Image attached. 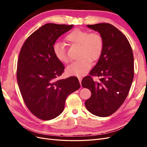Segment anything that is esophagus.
<instances>
[{
	"mask_svg": "<svg viewBox=\"0 0 147 147\" xmlns=\"http://www.w3.org/2000/svg\"><path fill=\"white\" fill-rule=\"evenodd\" d=\"M78 80H79V82H80V83L81 86H82V77H78Z\"/></svg>",
	"mask_w": 147,
	"mask_h": 147,
	"instance_id": "1",
	"label": "esophagus"
}]
</instances>
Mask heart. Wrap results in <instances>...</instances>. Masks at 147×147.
Wrapping results in <instances>:
<instances>
[{
    "instance_id": "heart-1",
    "label": "heart",
    "mask_w": 147,
    "mask_h": 147,
    "mask_svg": "<svg viewBox=\"0 0 147 147\" xmlns=\"http://www.w3.org/2000/svg\"><path fill=\"white\" fill-rule=\"evenodd\" d=\"M66 41L72 45L80 46V59L72 62L67 66L66 72L71 76L82 77L86 75L91 67V61H96L100 57L104 47L102 36L96 32L90 33L86 30L74 29L65 37ZM53 51L57 60L63 63L69 61L65 46L61 42H56Z\"/></svg>"
}]
</instances>
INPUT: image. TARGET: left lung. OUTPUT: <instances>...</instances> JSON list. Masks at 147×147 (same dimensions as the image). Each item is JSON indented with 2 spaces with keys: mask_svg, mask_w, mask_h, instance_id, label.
Instances as JSON below:
<instances>
[{
  "mask_svg": "<svg viewBox=\"0 0 147 147\" xmlns=\"http://www.w3.org/2000/svg\"><path fill=\"white\" fill-rule=\"evenodd\" d=\"M103 38L104 47L90 75L99 77V82L91 76L82 80V85L91 92L85 101L87 110L97 117L113 114L127 97L134 78V56L128 40L121 31L109 23L87 25Z\"/></svg>",
  "mask_w": 147,
  "mask_h": 147,
  "instance_id": "8db88e82",
  "label": "left lung"
}]
</instances>
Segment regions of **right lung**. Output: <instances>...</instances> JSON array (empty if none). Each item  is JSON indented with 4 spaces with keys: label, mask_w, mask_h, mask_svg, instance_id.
Returning <instances> with one entry per match:
<instances>
[{
    "label": "right lung",
    "mask_w": 147,
    "mask_h": 147,
    "mask_svg": "<svg viewBox=\"0 0 147 147\" xmlns=\"http://www.w3.org/2000/svg\"><path fill=\"white\" fill-rule=\"evenodd\" d=\"M74 25L48 23L35 30L22 47L17 81L25 104L35 117L50 120L63 112L67 96L80 87L75 77L58 80L64 70L53 47Z\"/></svg>",
    "instance_id": "obj_1"
}]
</instances>
